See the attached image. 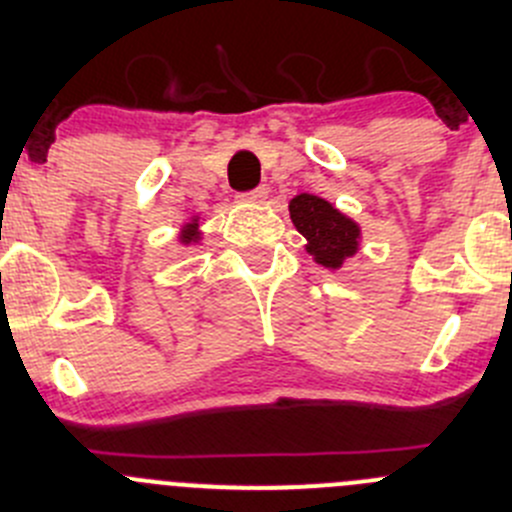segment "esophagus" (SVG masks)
I'll use <instances>...</instances> for the list:
<instances>
[{
    "instance_id": "1",
    "label": "esophagus",
    "mask_w": 512,
    "mask_h": 512,
    "mask_svg": "<svg viewBox=\"0 0 512 512\" xmlns=\"http://www.w3.org/2000/svg\"><path fill=\"white\" fill-rule=\"evenodd\" d=\"M240 200L242 203H265L267 188H255V190H250V193H242Z\"/></svg>"
}]
</instances>
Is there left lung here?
I'll return each mask as SVG.
<instances>
[{
    "instance_id": "1",
    "label": "left lung",
    "mask_w": 512,
    "mask_h": 512,
    "mask_svg": "<svg viewBox=\"0 0 512 512\" xmlns=\"http://www.w3.org/2000/svg\"><path fill=\"white\" fill-rule=\"evenodd\" d=\"M289 218L307 240V252L314 262L329 270H339L344 260L354 257L359 250V225L339 213L329 200L299 193L297 198L289 200Z\"/></svg>"
}]
</instances>
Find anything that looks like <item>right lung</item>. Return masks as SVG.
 <instances>
[{
    "instance_id": "obj_1",
    "label": "right lung",
    "mask_w": 512,
    "mask_h": 512,
    "mask_svg": "<svg viewBox=\"0 0 512 512\" xmlns=\"http://www.w3.org/2000/svg\"><path fill=\"white\" fill-rule=\"evenodd\" d=\"M183 245H195V242H200V232H198V218H193L190 223L183 225V230H180V237H178Z\"/></svg>"
}]
</instances>
